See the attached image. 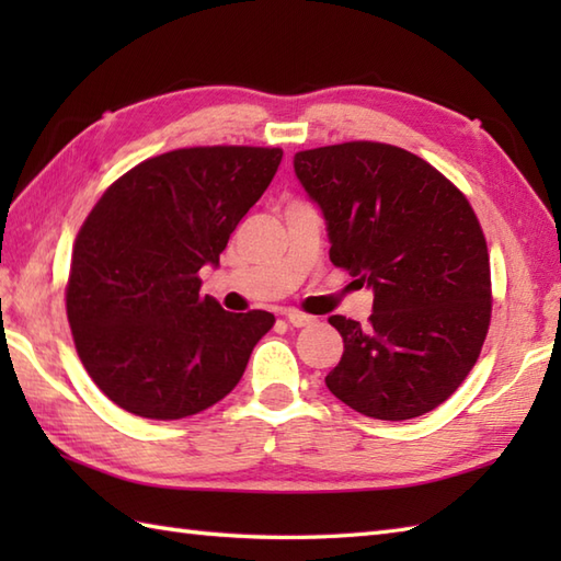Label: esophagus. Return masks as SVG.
<instances>
[{
  "mask_svg": "<svg viewBox=\"0 0 561 561\" xmlns=\"http://www.w3.org/2000/svg\"><path fill=\"white\" fill-rule=\"evenodd\" d=\"M284 318H287V323H289V325H294V328H308V325H313V323H316V318H313V316H306V313H299V311H289V313H284Z\"/></svg>",
  "mask_w": 561,
  "mask_h": 561,
  "instance_id": "esophagus-1",
  "label": "esophagus"
}]
</instances>
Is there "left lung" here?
Returning a JSON list of instances; mask_svg holds the SVG:
<instances>
[{"label":"left lung","instance_id":"1","mask_svg":"<svg viewBox=\"0 0 561 561\" xmlns=\"http://www.w3.org/2000/svg\"><path fill=\"white\" fill-rule=\"evenodd\" d=\"M294 173L323 214L332 265L374 291L368 328L328 318L344 352L325 386L374 420L432 412L490 328V255L470 202L424 159L378 141L299 151Z\"/></svg>","mask_w":561,"mask_h":561}]
</instances>
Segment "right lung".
<instances>
[{
  "mask_svg": "<svg viewBox=\"0 0 561 561\" xmlns=\"http://www.w3.org/2000/svg\"><path fill=\"white\" fill-rule=\"evenodd\" d=\"M282 149H175L127 171L83 221L67 284L79 359L105 396L147 420H183L241 380L274 325L267 311L229 313L202 296Z\"/></svg>",
  "mask_w": 561,
  "mask_h": 561,
  "instance_id": "1",
  "label": "right lung"
}]
</instances>
